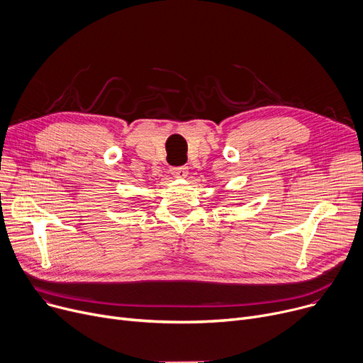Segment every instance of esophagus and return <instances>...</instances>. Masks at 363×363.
I'll use <instances>...</instances> for the list:
<instances>
[{
	"instance_id": "34e87169",
	"label": "esophagus",
	"mask_w": 363,
	"mask_h": 363,
	"mask_svg": "<svg viewBox=\"0 0 363 363\" xmlns=\"http://www.w3.org/2000/svg\"><path fill=\"white\" fill-rule=\"evenodd\" d=\"M172 174L176 177V179H186L187 174H189V168L186 165H182V167H173L172 169Z\"/></svg>"
}]
</instances>
